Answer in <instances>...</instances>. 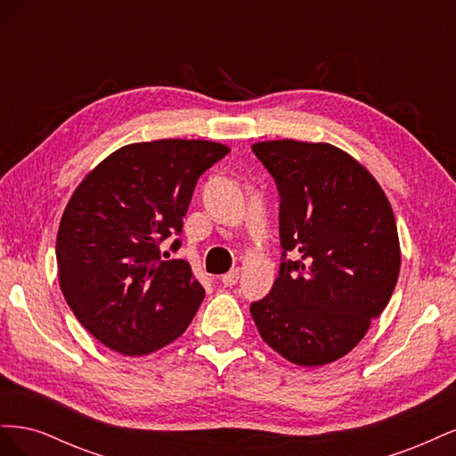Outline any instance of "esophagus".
I'll return each mask as SVG.
<instances>
[{"instance_id": "1", "label": "esophagus", "mask_w": 456, "mask_h": 456, "mask_svg": "<svg viewBox=\"0 0 456 456\" xmlns=\"http://www.w3.org/2000/svg\"><path fill=\"white\" fill-rule=\"evenodd\" d=\"M238 280H240V270L236 268V270H230L228 273H224L223 278H220V281H223V285L224 287H232V285H236L238 283Z\"/></svg>"}]
</instances>
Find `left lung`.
<instances>
[{
    "mask_svg": "<svg viewBox=\"0 0 456 456\" xmlns=\"http://www.w3.org/2000/svg\"><path fill=\"white\" fill-rule=\"evenodd\" d=\"M253 151L280 191L283 253L272 291L253 302L251 315L285 360L337 362L365 337L397 283L390 201L363 165L330 144L268 141Z\"/></svg>",
    "mask_w": 456,
    "mask_h": 456,
    "instance_id": "obj_1",
    "label": "left lung"
}]
</instances>
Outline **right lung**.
Masks as SVG:
<instances>
[{
    "instance_id": "1",
    "label": "right lung",
    "mask_w": 456,
    "mask_h": 456,
    "mask_svg": "<svg viewBox=\"0 0 456 456\" xmlns=\"http://www.w3.org/2000/svg\"><path fill=\"white\" fill-rule=\"evenodd\" d=\"M228 151L209 141L136 142L76 188L57 233L59 281L77 322L104 346L144 355L190 325L205 289L186 260H163L159 245L181 236L198 178Z\"/></svg>"
}]
</instances>
